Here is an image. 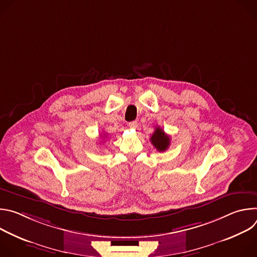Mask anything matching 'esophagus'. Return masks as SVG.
<instances>
[{"mask_svg":"<svg viewBox=\"0 0 257 257\" xmlns=\"http://www.w3.org/2000/svg\"><path fill=\"white\" fill-rule=\"evenodd\" d=\"M129 127L132 128V129H136V128L138 127V124H137L136 121H133V122H130V123H129Z\"/></svg>","mask_w":257,"mask_h":257,"instance_id":"obj_1","label":"esophagus"}]
</instances>
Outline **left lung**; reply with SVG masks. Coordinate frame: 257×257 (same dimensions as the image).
<instances>
[{
	"label": "left lung",
	"instance_id": "left-lung-1",
	"mask_svg": "<svg viewBox=\"0 0 257 257\" xmlns=\"http://www.w3.org/2000/svg\"><path fill=\"white\" fill-rule=\"evenodd\" d=\"M151 141L153 143V145L157 149V151L159 152H165L168 150V148L170 146V137L165 133V131L160 128V127H156V131L154 132V134L151 137Z\"/></svg>",
	"mask_w": 257,
	"mask_h": 257
}]
</instances>
